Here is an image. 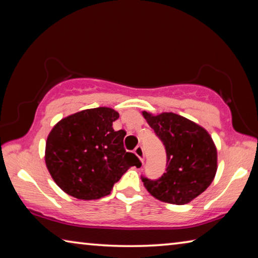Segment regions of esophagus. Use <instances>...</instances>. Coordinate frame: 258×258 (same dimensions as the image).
Returning a JSON list of instances; mask_svg holds the SVG:
<instances>
[{
  "mask_svg": "<svg viewBox=\"0 0 258 258\" xmlns=\"http://www.w3.org/2000/svg\"><path fill=\"white\" fill-rule=\"evenodd\" d=\"M134 154L139 157V159L141 160L142 164H143V159H145V152H143V149H142L141 146H138L137 148H135Z\"/></svg>",
  "mask_w": 258,
  "mask_h": 258,
  "instance_id": "esophagus-1",
  "label": "esophagus"
}]
</instances>
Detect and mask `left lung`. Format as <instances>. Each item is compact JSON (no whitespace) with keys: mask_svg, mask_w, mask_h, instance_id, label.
Here are the masks:
<instances>
[{"mask_svg":"<svg viewBox=\"0 0 258 258\" xmlns=\"http://www.w3.org/2000/svg\"><path fill=\"white\" fill-rule=\"evenodd\" d=\"M163 141L166 173L156 181L142 178L148 192L163 203L185 205L212 184L217 171V149L206 130L174 112L142 111Z\"/></svg>","mask_w":258,"mask_h":258,"instance_id":"8db88e82","label":"left lung"}]
</instances>
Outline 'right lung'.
I'll return each instance as SVG.
<instances>
[{"label":"right lung","instance_id":"1","mask_svg":"<svg viewBox=\"0 0 258 258\" xmlns=\"http://www.w3.org/2000/svg\"><path fill=\"white\" fill-rule=\"evenodd\" d=\"M119 113L99 107L72 113L59 120L47 135L45 165L61 190L81 200L109 195L113 184L141 161L124 148V130L112 123Z\"/></svg>","mask_w":258,"mask_h":258}]
</instances>
